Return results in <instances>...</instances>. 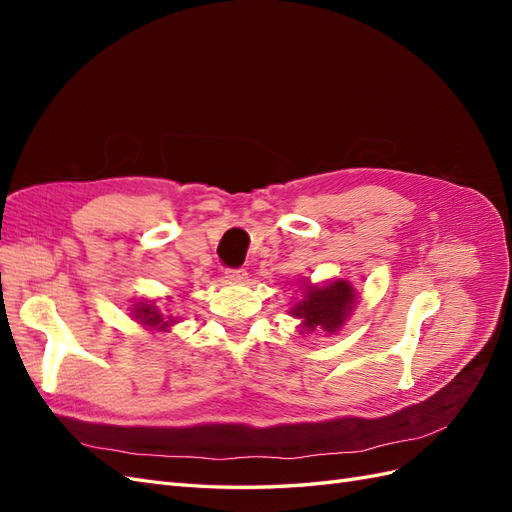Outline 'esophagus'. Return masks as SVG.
Masks as SVG:
<instances>
[{"mask_svg":"<svg viewBox=\"0 0 512 512\" xmlns=\"http://www.w3.org/2000/svg\"><path fill=\"white\" fill-rule=\"evenodd\" d=\"M247 271L245 269H226V280L228 282H245Z\"/></svg>","mask_w":512,"mask_h":512,"instance_id":"obj_1","label":"esophagus"}]
</instances>
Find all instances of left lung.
<instances>
[{"label":"left lung","mask_w":512,"mask_h":512,"mask_svg":"<svg viewBox=\"0 0 512 512\" xmlns=\"http://www.w3.org/2000/svg\"><path fill=\"white\" fill-rule=\"evenodd\" d=\"M354 294V288L344 280L322 288L314 286L305 292V299L297 303V307L290 309V314L303 320L305 331L324 329L333 333L342 327L346 316L352 312Z\"/></svg>","instance_id":"8db88e82"}]
</instances>
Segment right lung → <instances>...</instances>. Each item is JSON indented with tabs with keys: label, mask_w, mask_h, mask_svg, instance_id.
I'll use <instances>...</instances> for the list:
<instances>
[{
	"label": "right lung",
	"mask_w": 512,
	"mask_h": 512,
	"mask_svg": "<svg viewBox=\"0 0 512 512\" xmlns=\"http://www.w3.org/2000/svg\"><path fill=\"white\" fill-rule=\"evenodd\" d=\"M134 318H136V320H141L143 324H147V327H156V329H162V331H166V329H168V324H170V322H175V320H173V316H164V314H160V312H158V307L145 305V303L136 305Z\"/></svg>",
	"instance_id": "add662e5"
}]
</instances>
